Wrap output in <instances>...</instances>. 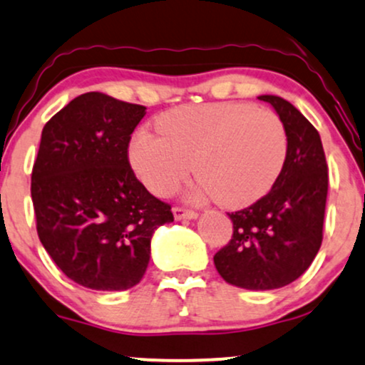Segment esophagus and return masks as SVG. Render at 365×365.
I'll return each mask as SVG.
<instances>
[{"label": "esophagus", "mask_w": 365, "mask_h": 365, "mask_svg": "<svg viewBox=\"0 0 365 365\" xmlns=\"http://www.w3.org/2000/svg\"><path fill=\"white\" fill-rule=\"evenodd\" d=\"M173 215L177 220L182 219H197V212L183 209V207H173Z\"/></svg>", "instance_id": "34e87169"}]
</instances>
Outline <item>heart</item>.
Instances as JSON below:
<instances>
[{"label": "heart", "mask_w": 365, "mask_h": 365, "mask_svg": "<svg viewBox=\"0 0 365 365\" xmlns=\"http://www.w3.org/2000/svg\"><path fill=\"white\" fill-rule=\"evenodd\" d=\"M156 131H138L129 160L143 185L168 197L193 165L197 197L224 207H246L264 197L283 170L288 136L279 116L244 103L188 104L156 119Z\"/></svg>", "instance_id": "b5f03b06"}]
</instances>
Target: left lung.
Segmentation results:
<instances>
[{
	"mask_svg": "<svg viewBox=\"0 0 365 365\" xmlns=\"http://www.w3.org/2000/svg\"><path fill=\"white\" fill-rule=\"evenodd\" d=\"M259 99L283 121L288 153L269 193L229 214L232 239L215 252L214 264L239 288L274 289L305 273L322 246L329 167L320 135L292 103L278 96Z\"/></svg>",
	"mask_w": 365,
	"mask_h": 365,
	"instance_id": "8db88e82",
	"label": "left lung"
}]
</instances>
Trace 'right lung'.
<instances>
[{
  "label": "right lung",
  "mask_w": 365,
  "mask_h": 365,
  "mask_svg": "<svg viewBox=\"0 0 365 365\" xmlns=\"http://www.w3.org/2000/svg\"><path fill=\"white\" fill-rule=\"evenodd\" d=\"M146 108L86 92L43 126L31 172L36 232L77 284L121 292L150 262L151 236L172 222V205L151 195L128 158Z\"/></svg>",
  "instance_id": "right-lung-1"
}]
</instances>
